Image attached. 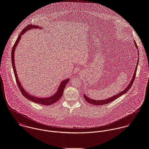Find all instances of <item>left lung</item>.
Masks as SVG:
<instances>
[{"instance_id": "1", "label": "left lung", "mask_w": 149, "mask_h": 149, "mask_svg": "<svg viewBox=\"0 0 149 149\" xmlns=\"http://www.w3.org/2000/svg\"><path fill=\"white\" fill-rule=\"evenodd\" d=\"M134 45L136 47V48L137 49H138V47H137V45H136V43L135 42V41H134ZM138 56H139V51H138ZM138 62H139V56H138V60H137V63H136V67H135V70H134V74L133 76V77L132 79H131V81L130 82L129 84L127 86V87L122 91L121 92L115 95H113L110 98H108L107 99H105V100H95L93 99H92L91 98H89L86 95H85V93L84 94V97L85 98V100L89 104H92V105H105V104H108L109 103L114 101L115 100H116L117 98H118V97H120V96H121L122 95H124L125 93H126L129 90V89L132 87L134 81V79H135V76H136V69H137V67H138Z\"/></svg>"}]
</instances>
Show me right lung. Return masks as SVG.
Listing matches in <instances>:
<instances>
[{
	"instance_id": "add662e5",
	"label": "right lung",
	"mask_w": 149,
	"mask_h": 149,
	"mask_svg": "<svg viewBox=\"0 0 149 149\" xmlns=\"http://www.w3.org/2000/svg\"><path fill=\"white\" fill-rule=\"evenodd\" d=\"M32 29H42V27H40L39 26H36V25H28L27 27L24 28L23 31L20 32V35H19L17 40L16 41V42L14 44L13 49H12V53H11V60H12V64H13V68L14 70V74L15 76V79H16V81L17 82V86L20 91V92H22V95H23L27 99L35 103H38L40 105H52L53 104H54L55 102H56L63 95V92H64V90L65 88L66 85L67 84L69 81V79H67L64 80H63L60 82L58 88L57 90V91L54 93L52 95H51L49 97H44V98H41V97H39L33 95H31L30 93H29L26 90L24 89V88L22 86L19 80V78L17 77V72L16 70V68H15V49H16V47L17 46L19 41L21 39V37L23 35H24L27 31Z\"/></svg>"
}]
</instances>
